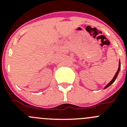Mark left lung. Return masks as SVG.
Wrapping results in <instances>:
<instances>
[{
	"instance_id": "8db88e82",
	"label": "left lung",
	"mask_w": 127,
	"mask_h": 127,
	"mask_svg": "<svg viewBox=\"0 0 127 127\" xmlns=\"http://www.w3.org/2000/svg\"><path fill=\"white\" fill-rule=\"evenodd\" d=\"M120 63L119 62V69H118V70H117V71L116 72V74H115L114 77V78H113V79H112V80H111V81L109 83V84H107V85H106V87H105V88H107V87H109L110 85H111V84H112V83H114V81H115V80H116V78H117V75H118V74H119V71H120Z\"/></svg>"
}]
</instances>
